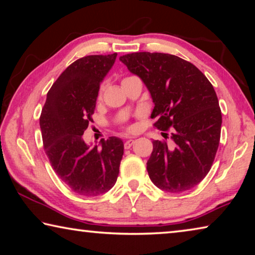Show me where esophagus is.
Masks as SVG:
<instances>
[{"label": "esophagus", "mask_w": 255, "mask_h": 255, "mask_svg": "<svg viewBox=\"0 0 255 255\" xmlns=\"http://www.w3.org/2000/svg\"><path fill=\"white\" fill-rule=\"evenodd\" d=\"M133 143H135V140L133 139H127L126 141H125V144H124V146H125V148L126 149H128V148H130L131 146L133 145Z\"/></svg>", "instance_id": "obj_1"}]
</instances>
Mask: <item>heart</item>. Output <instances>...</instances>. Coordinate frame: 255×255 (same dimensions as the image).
Instances as JSON below:
<instances>
[{
    "mask_svg": "<svg viewBox=\"0 0 255 255\" xmlns=\"http://www.w3.org/2000/svg\"><path fill=\"white\" fill-rule=\"evenodd\" d=\"M102 92H103V85H101L100 89H99V98L101 97ZM126 130H127V131H132V130H133V126H131V125H127V126H126Z\"/></svg>",
    "mask_w": 255,
    "mask_h": 255,
    "instance_id": "1",
    "label": "heart"
}]
</instances>
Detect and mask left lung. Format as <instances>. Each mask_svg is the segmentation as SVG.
Returning <instances> with one entry per match:
<instances>
[{"mask_svg":"<svg viewBox=\"0 0 255 255\" xmlns=\"http://www.w3.org/2000/svg\"><path fill=\"white\" fill-rule=\"evenodd\" d=\"M119 59L147 86L155 105L153 126L171 129V144L153 141L149 179L167 192L196 187L210 171L221 140L222 111L213 84L193 64L174 55L141 51Z\"/></svg>","mask_w":255,"mask_h":255,"instance_id":"1","label":"left lung"}]
</instances>
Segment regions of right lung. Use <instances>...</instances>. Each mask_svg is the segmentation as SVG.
I'll return each mask as SVG.
<instances>
[{
    "label": "right lung",
    "instance_id": "add662e5",
    "mask_svg": "<svg viewBox=\"0 0 255 255\" xmlns=\"http://www.w3.org/2000/svg\"><path fill=\"white\" fill-rule=\"evenodd\" d=\"M117 53L90 55L72 63L51 85L40 115L44 149L58 178L81 196L102 195L114 187L124 155L118 137L89 148L82 135L93 122L100 83Z\"/></svg>",
    "mask_w": 255,
    "mask_h": 255
}]
</instances>
